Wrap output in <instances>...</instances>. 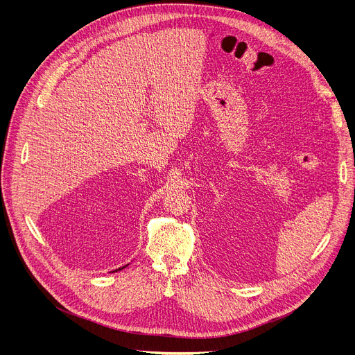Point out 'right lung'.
Listing matches in <instances>:
<instances>
[{"label":"right lung","mask_w":355,"mask_h":355,"mask_svg":"<svg viewBox=\"0 0 355 355\" xmlns=\"http://www.w3.org/2000/svg\"><path fill=\"white\" fill-rule=\"evenodd\" d=\"M123 268H125V266H123Z\"/></svg>","instance_id":"add662e5"}]
</instances>
